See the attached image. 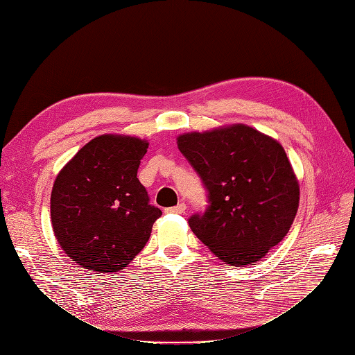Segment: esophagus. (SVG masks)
Returning <instances> with one entry per match:
<instances>
[{
    "label": "esophagus",
    "mask_w": 355,
    "mask_h": 355,
    "mask_svg": "<svg viewBox=\"0 0 355 355\" xmlns=\"http://www.w3.org/2000/svg\"><path fill=\"white\" fill-rule=\"evenodd\" d=\"M185 210H187V204L185 202H179L178 206H175V207H170V209H167V211H170V213H178V214H182V213H185Z\"/></svg>",
    "instance_id": "obj_1"
}]
</instances>
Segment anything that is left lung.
I'll return each instance as SVG.
<instances>
[{"label": "left lung", "mask_w": 355, "mask_h": 355, "mask_svg": "<svg viewBox=\"0 0 355 355\" xmlns=\"http://www.w3.org/2000/svg\"><path fill=\"white\" fill-rule=\"evenodd\" d=\"M176 142L209 191L206 213L188 220L192 232L231 266L261 261L299 207V182L282 144L245 124L182 133Z\"/></svg>", "instance_id": "obj_1"}]
</instances>
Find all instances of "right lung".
<instances>
[{
	"mask_svg": "<svg viewBox=\"0 0 355 355\" xmlns=\"http://www.w3.org/2000/svg\"><path fill=\"white\" fill-rule=\"evenodd\" d=\"M148 141L101 135L59 171L51 189V227L62 250L92 272L124 270L141 252L161 210L137 179Z\"/></svg>",
	"mask_w": 355,
	"mask_h": 355,
	"instance_id": "1",
	"label": "right lung"
}]
</instances>
